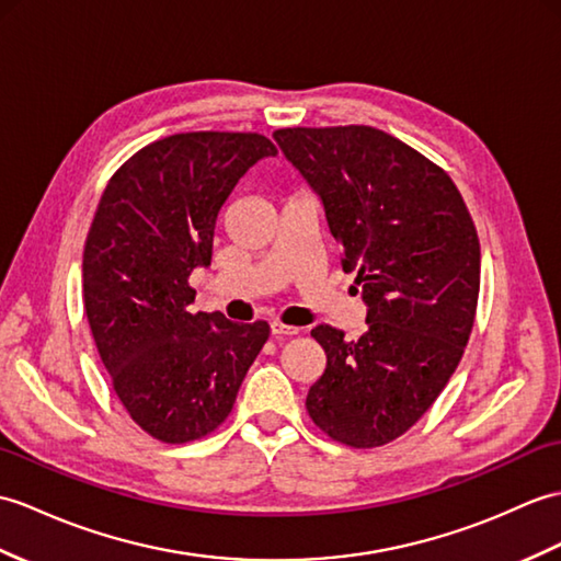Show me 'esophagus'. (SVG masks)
<instances>
[{"label": "esophagus", "instance_id": "34e87169", "mask_svg": "<svg viewBox=\"0 0 561 561\" xmlns=\"http://www.w3.org/2000/svg\"><path fill=\"white\" fill-rule=\"evenodd\" d=\"M270 330H272V334H275V336H294V334H298V328H294V324H284L279 320H272L270 322Z\"/></svg>", "mask_w": 561, "mask_h": 561}]
</instances>
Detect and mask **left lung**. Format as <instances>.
<instances>
[{"instance_id":"obj_1","label":"left lung","mask_w":561,"mask_h":561,"mask_svg":"<svg viewBox=\"0 0 561 561\" xmlns=\"http://www.w3.org/2000/svg\"><path fill=\"white\" fill-rule=\"evenodd\" d=\"M282 152L320 195L344 270H356L368 330L310 332L328 368L306 409L324 435L382 447L433 407L473 330L480 243L445 169L373 126L279 128Z\"/></svg>"}]
</instances>
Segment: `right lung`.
I'll return each mask as SVG.
<instances>
[{
    "mask_svg": "<svg viewBox=\"0 0 561 561\" xmlns=\"http://www.w3.org/2000/svg\"><path fill=\"white\" fill-rule=\"evenodd\" d=\"M277 154L263 134L191 131L140 148L104 188L83 249V304L98 354L131 421L167 445L227 421L270 324L191 312L221 205Z\"/></svg>",
    "mask_w": 561,
    "mask_h": 561,
    "instance_id": "right-lung-1",
    "label": "right lung"
}]
</instances>
